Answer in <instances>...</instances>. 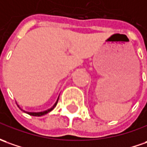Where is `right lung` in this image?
Instances as JSON below:
<instances>
[{
    "label": "right lung",
    "mask_w": 147,
    "mask_h": 147,
    "mask_svg": "<svg viewBox=\"0 0 147 147\" xmlns=\"http://www.w3.org/2000/svg\"><path fill=\"white\" fill-rule=\"evenodd\" d=\"M58 100H59V97H58V99H57L56 102L55 103V105H53L52 107L51 108V109H47V110H45V111H42V112H38V113H36V112H26V113H27L29 115H31V116H35V117H41V116H43L45 115V114H47V113H50V112L51 111V110H53L54 109H55V107L56 106L57 103H58ZM21 109V108H20Z\"/></svg>",
    "instance_id": "right-lung-1"
}]
</instances>
